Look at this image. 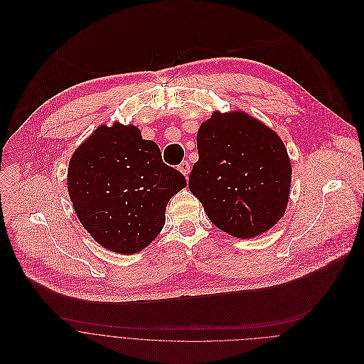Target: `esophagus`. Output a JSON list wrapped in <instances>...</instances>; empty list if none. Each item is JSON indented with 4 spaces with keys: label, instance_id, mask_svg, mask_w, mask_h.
Segmentation results:
<instances>
[{
    "label": "esophagus",
    "instance_id": "obj_1",
    "mask_svg": "<svg viewBox=\"0 0 364 364\" xmlns=\"http://www.w3.org/2000/svg\"><path fill=\"white\" fill-rule=\"evenodd\" d=\"M178 168H179V171L183 173V176H188L189 172H191V165H189L186 161H183Z\"/></svg>",
    "mask_w": 364,
    "mask_h": 364
}]
</instances>
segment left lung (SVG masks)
<instances>
[{
  "mask_svg": "<svg viewBox=\"0 0 364 364\" xmlns=\"http://www.w3.org/2000/svg\"><path fill=\"white\" fill-rule=\"evenodd\" d=\"M189 191L210 223L241 240L269 231L284 215L291 162L281 137L242 110L213 112L196 134Z\"/></svg>",
  "mask_w": 364,
  "mask_h": 364,
  "instance_id": "obj_1",
  "label": "left lung"
}]
</instances>
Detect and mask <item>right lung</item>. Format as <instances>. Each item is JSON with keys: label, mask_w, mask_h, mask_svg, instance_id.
Returning a JSON list of instances; mask_svg holds the SVG:
<instances>
[{"label": "right lung", "mask_w": 364, "mask_h": 364, "mask_svg": "<svg viewBox=\"0 0 364 364\" xmlns=\"http://www.w3.org/2000/svg\"><path fill=\"white\" fill-rule=\"evenodd\" d=\"M186 186L158 144L133 124H100L73 154L67 191L85 230L103 248L130 255L162 231L169 199Z\"/></svg>", "instance_id": "obj_1"}]
</instances>
